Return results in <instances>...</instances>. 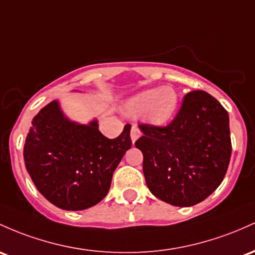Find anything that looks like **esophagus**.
Listing matches in <instances>:
<instances>
[{
    "label": "esophagus",
    "mask_w": 255,
    "mask_h": 255,
    "mask_svg": "<svg viewBox=\"0 0 255 255\" xmlns=\"http://www.w3.org/2000/svg\"><path fill=\"white\" fill-rule=\"evenodd\" d=\"M141 136V130L139 129V127L136 125L132 126V128H130V139H132L133 142H135L138 140L139 138Z\"/></svg>",
    "instance_id": "34e87169"
}]
</instances>
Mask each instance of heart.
I'll return each mask as SVG.
<instances>
[{"instance_id":"obj_1","label":"heart","mask_w":255,"mask_h":255,"mask_svg":"<svg viewBox=\"0 0 255 255\" xmlns=\"http://www.w3.org/2000/svg\"><path fill=\"white\" fill-rule=\"evenodd\" d=\"M178 93L169 86L142 91L127 102L128 114L146 117L156 125H164L174 116L178 108Z\"/></svg>"}]
</instances>
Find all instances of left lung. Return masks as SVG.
<instances>
[{"mask_svg":"<svg viewBox=\"0 0 255 255\" xmlns=\"http://www.w3.org/2000/svg\"><path fill=\"white\" fill-rule=\"evenodd\" d=\"M142 172L151 194L178 207L206 200L222 184L231 157L228 111L205 91L184 97L166 127L139 125Z\"/></svg>","mask_w":255,"mask_h":255,"instance_id":"left-lung-1","label":"left lung"}]
</instances>
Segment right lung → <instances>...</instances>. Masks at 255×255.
<instances>
[{
	"label": "right lung",
	"instance_id": "add662e5",
	"mask_svg": "<svg viewBox=\"0 0 255 255\" xmlns=\"http://www.w3.org/2000/svg\"><path fill=\"white\" fill-rule=\"evenodd\" d=\"M24 161L33 184L50 203L65 211L96 206L108 195L115 169L130 149V125L117 138L100 133L98 121H70L53 100L32 120Z\"/></svg>",
	"mask_w": 255,
	"mask_h": 255
}]
</instances>
